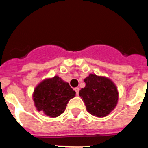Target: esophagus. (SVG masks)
<instances>
[{
    "label": "esophagus",
    "instance_id": "1",
    "mask_svg": "<svg viewBox=\"0 0 148 148\" xmlns=\"http://www.w3.org/2000/svg\"><path fill=\"white\" fill-rule=\"evenodd\" d=\"M74 90H75V92H76V95H79V90H80V89H79L78 88H74Z\"/></svg>",
    "mask_w": 148,
    "mask_h": 148
}]
</instances>
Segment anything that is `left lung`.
I'll use <instances>...</instances> for the list:
<instances>
[{"label":"left lung","mask_w":148,"mask_h":148,"mask_svg":"<svg viewBox=\"0 0 148 148\" xmlns=\"http://www.w3.org/2000/svg\"><path fill=\"white\" fill-rule=\"evenodd\" d=\"M85 87L79 95L85 103L86 109L97 117L108 116L117 106L118 90L110 78L90 74L84 80Z\"/></svg>","instance_id":"8db88e82"}]
</instances>
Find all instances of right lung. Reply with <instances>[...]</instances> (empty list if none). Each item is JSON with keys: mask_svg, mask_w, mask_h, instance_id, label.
I'll use <instances>...</instances> for the list:
<instances>
[{"mask_svg": "<svg viewBox=\"0 0 148 148\" xmlns=\"http://www.w3.org/2000/svg\"><path fill=\"white\" fill-rule=\"evenodd\" d=\"M75 94L69 84L56 75L40 81L34 88L32 97L38 111L50 117H58L64 112L67 103L75 97Z\"/></svg>", "mask_w": 148, "mask_h": 148, "instance_id": "1", "label": "right lung"}]
</instances>
